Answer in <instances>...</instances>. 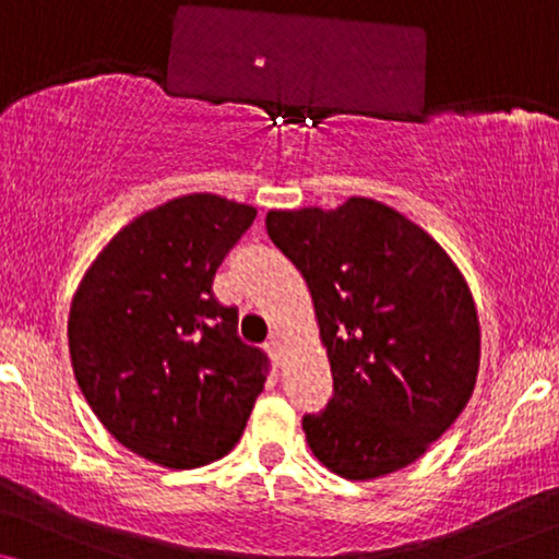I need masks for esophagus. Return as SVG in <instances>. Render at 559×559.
Here are the masks:
<instances>
[{"instance_id": "obj_1", "label": "esophagus", "mask_w": 559, "mask_h": 559, "mask_svg": "<svg viewBox=\"0 0 559 559\" xmlns=\"http://www.w3.org/2000/svg\"><path fill=\"white\" fill-rule=\"evenodd\" d=\"M264 350H266V354H270V356H272V361H277V364H282V343H280V338H277V335H272V338L264 343Z\"/></svg>"}]
</instances>
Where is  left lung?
<instances>
[{
    "label": "left lung",
    "instance_id": "obj_1",
    "mask_svg": "<svg viewBox=\"0 0 559 559\" xmlns=\"http://www.w3.org/2000/svg\"><path fill=\"white\" fill-rule=\"evenodd\" d=\"M266 234L308 282L331 361L333 400L302 417L312 455L348 480L407 468L476 389L468 282L425 228L371 198L270 211Z\"/></svg>",
    "mask_w": 559,
    "mask_h": 559
}]
</instances>
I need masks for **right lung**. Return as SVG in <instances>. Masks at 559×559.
Here are the masks:
<instances>
[{"mask_svg": "<svg viewBox=\"0 0 559 559\" xmlns=\"http://www.w3.org/2000/svg\"><path fill=\"white\" fill-rule=\"evenodd\" d=\"M257 209L173 198L121 228L83 274L68 350L88 407L121 445L163 468H201L239 442L266 356L236 335L213 277Z\"/></svg>", "mask_w": 559, "mask_h": 559, "instance_id": "obj_1", "label": "right lung"}]
</instances>
